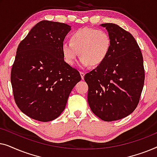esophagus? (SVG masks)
Instances as JSON below:
<instances>
[{
    "label": "esophagus",
    "instance_id": "esophagus-1",
    "mask_svg": "<svg viewBox=\"0 0 157 157\" xmlns=\"http://www.w3.org/2000/svg\"><path fill=\"white\" fill-rule=\"evenodd\" d=\"M80 75L81 76V78L83 79L84 78V75H85V73L83 72V71H80Z\"/></svg>",
    "mask_w": 157,
    "mask_h": 157
}]
</instances>
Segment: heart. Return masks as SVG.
<instances>
[{
  "label": "heart",
  "instance_id": "1",
  "mask_svg": "<svg viewBox=\"0 0 157 157\" xmlns=\"http://www.w3.org/2000/svg\"><path fill=\"white\" fill-rule=\"evenodd\" d=\"M112 40L104 30L84 27L74 31L69 36V43L62 45V54L65 61L74 65L78 56L83 67L101 64L110 53Z\"/></svg>",
  "mask_w": 157,
  "mask_h": 157
}]
</instances>
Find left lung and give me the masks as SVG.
<instances>
[{"label":"left lung","mask_w":157,"mask_h":157,"mask_svg":"<svg viewBox=\"0 0 157 157\" xmlns=\"http://www.w3.org/2000/svg\"><path fill=\"white\" fill-rule=\"evenodd\" d=\"M112 40L106 59L84 76L92 112L105 121L127 117L136 108L144 83L143 56L129 32L114 23H103Z\"/></svg>","instance_id":"obj_1"}]
</instances>
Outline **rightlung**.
<instances>
[{"label": "right lung", "mask_w": 157, "mask_h": 157, "mask_svg": "<svg viewBox=\"0 0 157 157\" xmlns=\"http://www.w3.org/2000/svg\"><path fill=\"white\" fill-rule=\"evenodd\" d=\"M69 25L41 21L19 44L10 73L15 102L39 121L59 117L80 74L64 61L62 45Z\"/></svg>", "instance_id": "right-lung-1"}]
</instances>
